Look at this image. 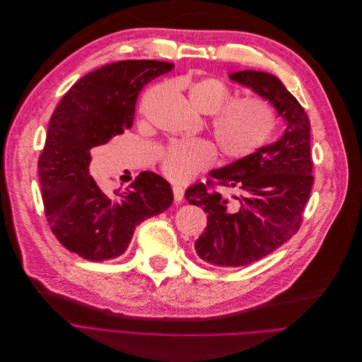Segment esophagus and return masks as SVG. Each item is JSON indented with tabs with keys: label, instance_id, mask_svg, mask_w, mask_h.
<instances>
[{
	"label": "esophagus",
	"instance_id": "1",
	"mask_svg": "<svg viewBox=\"0 0 362 362\" xmlns=\"http://www.w3.org/2000/svg\"><path fill=\"white\" fill-rule=\"evenodd\" d=\"M172 192H174V199H175V202H182V199H184V190H182L181 185H178V184L172 185Z\"/></svg>",
	"mask_w": 362,
	"mask_h": 362
}]
</instances>
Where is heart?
<instances>
[{
  "label": "heart",
  "mask_w": 362,
  "mask_h": 362,
  "mask_svg": "<svg viewBox=\"0 0 362 362\" xmlns=\"http://www.w3.org/2000/svg\"><path fill=\"white\" fill-rule=\"evenodd\" d=\"M193 105L213 113L212 132L223 156L237 160L259 148L274 131L275 113L261 97H233V90L218 78H203L190 91ZM216 160V150L206 140H178L166 144L159 153L160 169L170 180L182 182Z\"/></svg>",
  "instance_id": "heart-1"
}]
</instances>
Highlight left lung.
Returning a JSON list of instances; mask_svg holds the SVG:
<instances>
[{
    "label": "left lung",
    "mask_w": 362,
    "mask_h": 362,
    "mask_svg": "<svg viewBox=\"0 0 362 362\" xmlns=\"http://www.w3.org/2000/svg\"><path fill=\"white\" fill-rule=\"evenodd\" d=\"M230 78L268 100L286 120V129L279 141L211 170L208 182L185 192L188 203L208 214L196 253L218 268L249 265L293 237L314 184L311 124L300 103L267 72L242 71ZM216 186L228 187L232 197L219 194Z\"/></svg>",
    "instance_id": "8db88e82"
}]
</instances>
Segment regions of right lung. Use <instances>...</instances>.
Here are the masks:
<instances>
[{
    "mask_svg": "<svg viewBox=\"0 0 362 362\" xmlns=\"http://www.w3.org/2000/svg\"><path fill=\"white\" fill-rule=\"evenodd\" d=\"M172 69L156 60L103 66L72 85L49 119L38 160L44 211L59 242L83 259L100 262L125 253L135 227L174 200L169 182L150 170L112 194L90 175L91 148L129 129L144 85Z\"/></svg>",
    "mask_w": 362,
    "mask_h": 362,
    "instance_id": "right-lung-1",
    "label": "right lung"
}]
</instances>
